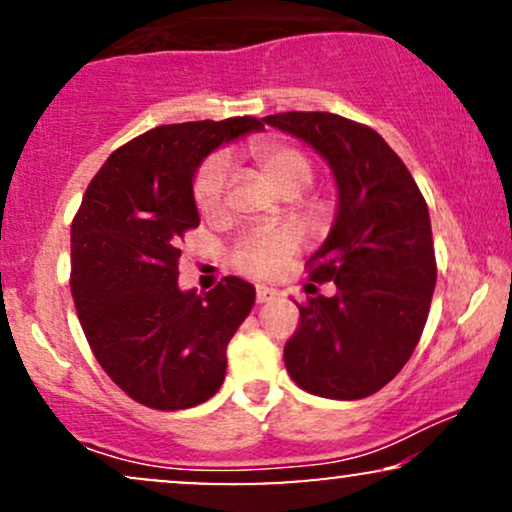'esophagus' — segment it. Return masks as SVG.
<instances>
[{"instance_id": "esophagus-1", "label": "esophagus", "mask_w": 512, "mask_h": 512, "mask_svg": "<svg viewBox=\"0 0 512 512\" xmlns=\"http://www.w3.org/2000/svg\"><path fill=\"white\" fill-rule=\"evenodd\" d=\"M276 296H279V291L269 289V286H257V289H255L257 303H269V301H274Z\"/></svg>"}]
</instances>
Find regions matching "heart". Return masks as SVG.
I'll return each instance as SVG.
<instances>
[{"instance_id":"obj_1","label":"heart","mask_w":512,"mask_h":512,"mask_svg":"<svg viewBox=\"0 0 512 512\" xmlns=\"http://www.w3.org/2000/svg\"><path fill=\"white\" fill-rule=\"evenodd\" d=\"M248 154L284 195H298L308 185L310 178H313V163H310L308 154L303 149H298L296 144L284 142V139H252ZM226 187V158L219 154L209 156L199 166L195 173V182H192V197H195V207L199 214L207 216V219L219 216L223 209V199H226ZM301 243V233L291 226L262 228V231L245 233L236 243V248H233V267L238 272L255 276V279H267V276L279 272L296 255Z\"/></svg>"}]
</instances>
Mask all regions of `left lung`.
<instances>
[{"instance_id":"8db88e82","label":"left lung","mask_w":512,"mask_h":512,"mask_svg":"<svg viewBox=\"0 0 512 512\" xmlns=\"http://www.w3.org/2000/svg\"><path fill=\"white\" fill-rule=\"evenodd\" d=\"M308 142L330 163L339 190L337 219L310 257L313 293L284 346L293 383L327 399H363L385 387L424 332L436 252L426 199L375 129L334 113L262 117ZM332 280L322 297L317 283Z\"/></svg>"}]
</instances>
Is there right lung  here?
<instances>
[{"mask_svg":"<svg viewBox=\"0 0 512 512\" xmlns=\"http://www.w3.org/2000/svg\"><path fill=\"white\" fill-rule=\"evenodd\" d=\"M264 129L257 117L161 125L113 151L72 221V296L93 356L125 395L175 411L226 378V346L255 289L226 276L180 291V240L199 226L192 178L216 146Z\"/></svg>","mask_w":512,"mask_h":512,"instance_id":"add662e5","label":"right lung"}]
</instances>
